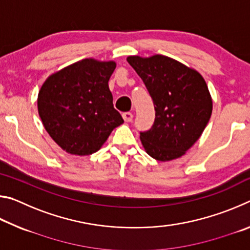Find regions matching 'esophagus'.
Masks as SVG:
<instances>
[{
    "label": "esophagus",
    "mask_w": 250,
    "mask_h": 250,
    "mask_svg": "<svg viewBox=\"0 0 250 250\" xmlns=\"http://www.w3.org/2000/svg\"><path fill=\"white\" fill-rule=\"evenodd\" d=\"M122 118H124V120L125 122H130L133 119V115L131 112H124L122 113Z\"/></svg>",
    "instance_id": "obj_1"
}]
</instances>
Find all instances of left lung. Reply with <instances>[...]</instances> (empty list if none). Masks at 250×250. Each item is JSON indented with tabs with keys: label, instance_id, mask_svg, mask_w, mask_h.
<instances>
[{
	"label": "left lung",
	"instance_id": "1",
	"mask_svg": "<svg viewBox=\"0 0 250 250\" xmlns=\"http://www.w3.org/2000/svg\"><path fill=\"white\" fill-rule=\"evenodd\" d=\"M126 61L154 104V124L140 132L146 152L162 162L181 158L200 139L211 116L213 101L204 78L163 55L129 56Z\"/></svg>",
	"mask_w": 250,
	"mask_h": 250
}]
</instances>
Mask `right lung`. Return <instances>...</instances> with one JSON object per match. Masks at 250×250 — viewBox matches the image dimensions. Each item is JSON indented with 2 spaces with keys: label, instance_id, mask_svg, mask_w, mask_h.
Returning <instances> with one entry per match:
<instances>
[{
  "label": "right lung",
  "instance_id": "right-lung-1",
  "mask_svg": "<svg viewBox=\"0 0 250 250\" xmlns=\"http://www.w3.org/2000/svg\"><path fill=\"white\" fill-rule=\"evenodd\" d=\"M115 68V62L86 58L50 75L42 86L39 115L50 138L67 153H95L124 124L108 86Z\"/></svg>",
  "mask_w": 250,
  "mask_h": 250
}]
</instances>
